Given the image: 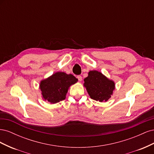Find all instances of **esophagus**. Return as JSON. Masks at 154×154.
I'll return each mask as SVG.
<instances>
[{"instance_id": "obj_1", "label": "esophagus", "mask_w": 154, "mask_h": 154, "mask_svg": "<svg viewBox=\"0 0 154 154\" xmlns=\"http://www.w3.org/2000/svg\"><path fill=\"white\" fill-rule=\"evenodd\" d=\"M77 78H78V81H80V82H81V81L82 80V76H80V75H78V76H77Z\"/></svg>"}]
</instances>
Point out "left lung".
I'll return each mask as SVG.
<instances>
[{"label":"left lung","mask_w":154,"mask_h":154,"mask_svg":"<svg viewBox=\"0 0 154 154\" xmlns=\"http://www.w3.org/2000/svg\"><path fill=\"white\" fill-rule=\"evenodd\" d=\"M83 85L91 99L100 102L108 101L115 89L114 82L97 71L88 72Z\"/></svg>","instance_id":"left-lung-1"}]
</instances>
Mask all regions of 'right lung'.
Here are the masks:
<instances>
[{
  "mask_svg": "<svg viewBox=\"0 0 154 154\" xmlns=\"http://www.w3.org/2000/svg\"><path fill=\"white\" fill-rule=\"evenodd\" d=\"M78 82L72 74L57 72L49 78L42 80L40 88L42 98L51 104L66 99L69 87Z\"/></svg>",
  "mask_w": 154,
  "mask_h": 154,
  "instance_id": "add662e5",
  "label": "right lung"
}]
</instances>
